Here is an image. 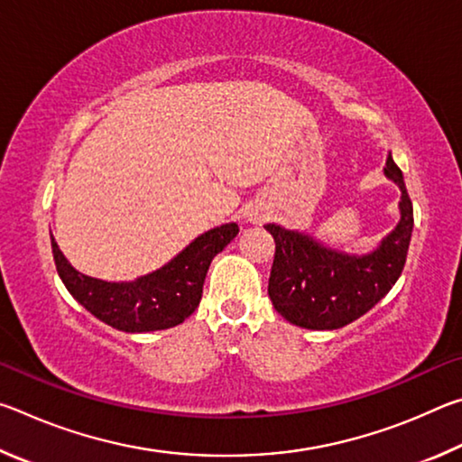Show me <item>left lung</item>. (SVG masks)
Instances as JSON below:
<instances>
[{
  "label": "left lung",
  "mask_w": 462,
  "mask_h": 462,
  "mask_svg": "<svg viewBox=\"0 0 462 462\" xmlns=\"http://www.w3.org/2000/svg\"><path fill=\"white\" fill-rule=\"evenodd\" d=\"M385 175L402 189V220L374 253L361 259L324 248L300 232L264 226L275 238L269 297L287 322L310 330H336L366 314L400 279L411 240L413 206L391 154Z\"/></svg>",
  "instance_id": "obj_1"
}]
</instances>
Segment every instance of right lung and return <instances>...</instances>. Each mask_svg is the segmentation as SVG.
Returning <instances> with one entry per match:
<instances>
[{
	"mask_svg": "<svg viewBox=\"0 0 462 462\" xmlns=\"http://www.w3.org/2000/svg\"><path fill=\"white\" fill-rule=\"evenodd\" d=\"M236 234V224L201 234L165 267L134 283H107L83 275L67 263L52 236L51 245L59 277L85 310L116 330L152 332L181 324L198 310L209 264Z\"/></svg>",
	"mask_w": 462,
	"mask_h": 462,
	"instance_id": "right-lung-1",
	"label": "right lung"
}]
</instances>
